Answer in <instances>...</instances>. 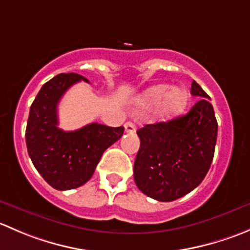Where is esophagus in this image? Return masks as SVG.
<instances>
[{"label": "esophagus", "instance_id": "obj_1", "mask_svg": "<svg viewBox=\"0 0 250 250\" xmlns=\"http://www.w3.org/2000/svg\"><path fill=\"white\" fill-rule=\"evenodd\" d=\"M135 129H137V127H135V125L133 122H127L125 125V133H134Z\"/></svg>", "mask_w": 250, "mask_h": 250}]
</instances>
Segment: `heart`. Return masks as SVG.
<instances>
[{"label": "heart", "instance_id": "1", "mask_svg": "<svg viewBox=\"0 0 250 250\" xmlns=\"http://www.w3.org/2000/svg\"><path fill=\"white\" fill-rule=\"evenodd\" d=\"M188 94L184 88H173L168 84H157L146 89L135 100V112L145 113L157 107V116L161 120H170L185 110Z\"/></svg>", "mask_w": 250, "mask_h": 250}]
</instances>
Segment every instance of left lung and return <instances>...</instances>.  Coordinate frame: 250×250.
Segmentation results:
<instances>
[{
    "instance_id": "obj_1",
    "label": "left lung",
    "mask_w": 250,
    "mask_h": 250,
    "mask_svg": "<svg viewBox=\"0 0 250 250\" xmlns=\"http://www.w3.org/2000/svg\"><path fill=\"white\" fill-rule=\"evenodd\" d=\"M197 103L186 115L137 130L140 147L134 162L138 188L153 200L172 202L195 190L210 168L218 122L209 95L196 81Z\"/></svg>"
}]
</instances>
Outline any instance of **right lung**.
Wrapping results in <instances>:
<instances>
[{
    "label": "right lung",
    "instance_id": "obj_1",
    "mask_svg": "<svg viewBox=\"0 0 250 250\" xmlns=\"http://www.w3.org/2000/svg\"><path fill=\"white\" fill-rule=\"evenodd\" d=\"M87 78L60 74L42 85L30 107L25 139L37 172L55 190H72L92 178L103 153L123 135V127L90 123L65 132L58 127V104L75 83Z\"/></svg>",
    "mask_w": 250,
    "mask_h": 250
}]
</instances>
